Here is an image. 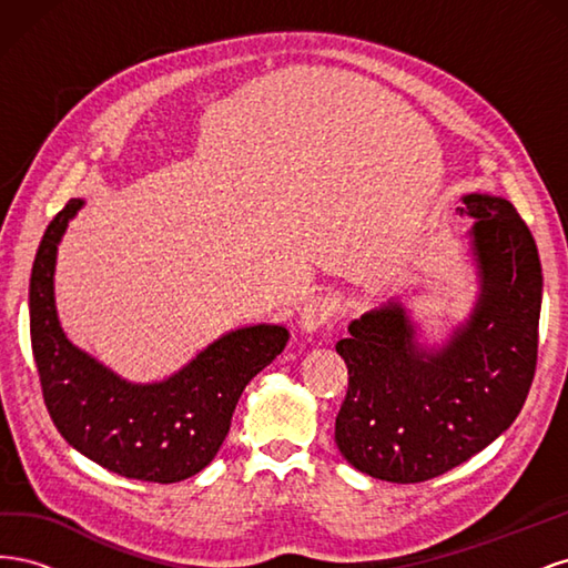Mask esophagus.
<instances>
[{
    "mask_svg": "<svg viewBox=\"0 0 568 568\" xmlns=\"http://www.w3.org/2000/svg\"><path fill=\"white\" fill-rule=\"evenodd\" d=\"M336 313V301L332 296H315L305 301L298 315V326L303 334H315L322 326L329 324Z\"/></svg>",
    "mask_w": 568,
    "mask_h": 568,
    "instance_id": "esophagus-1",
    "label": "esophagus"
}]
</instances>
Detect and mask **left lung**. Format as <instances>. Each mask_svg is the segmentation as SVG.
<instances>
[{
    "label": "left lung",
    "instance_id": "8db88e82",
    "mask_svg": "<svg viewBox=\"0 0 568 568\" xmlns=\"http://www.w3.org/2000/svg\"><path fill=\"white\" fill-rule=\"evenodd\" d=\"M480 294L445 346L426 348L405 305L390 301L351 322L336 353L348 390L336 445L357 471L390 484H422L490 445L521 412L538 363L542 270L517 209L467 194Z\"/></svg>",
    "mask_w": 568,
    "mask_h": 568
}]
</instances>
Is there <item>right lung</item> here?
Returning <instances> with one entry per match:
<instances>
[{
    "label": "right lung",
    "mask_w": 568,
    "mask_h": 568,
    "mask_svg": "<svg viewBox=\"0 0 568 568\" xmlns=\"http://www.w3.org/2000/svg\"><path fill=\"white\" fill-rule=\"evenodd\" d=\"M82 205L71 199L49 222L30 274V341L44 405L68 445L104 469L178 484L213 462L246 384L284 351L288 332L282 324L242 326L163 382L120 379L75 348L57 317V251Z\"/></svg>",
    "instance_id": "obj_1"
}]
</instances>
